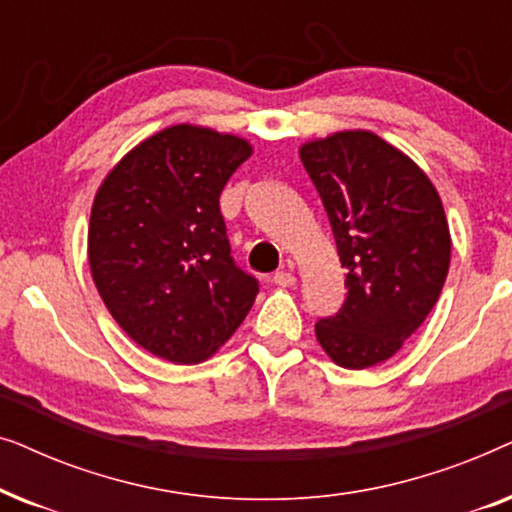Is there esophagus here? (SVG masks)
<instances>
[{
  "label": "esophagus",
  "instance_id": "34e87169",
  "mask_svg": "<svg viewBox=\"0 0 512 512\" xmlns=\"http://www.w3.org/2000/svg\"><path fill=\"white\" fill-rule=\"evenodd\" d=\"M272 282L279 284V286H296V275H293L291 270L282 268V270H277L275 275H272Z\"/></svg>",
  "mask_w": 512,
  "mask_h": 512
}]
</instances>
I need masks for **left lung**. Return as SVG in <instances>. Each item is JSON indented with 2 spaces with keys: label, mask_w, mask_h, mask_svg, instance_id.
Listing matches in <instances>:
<instances>
[{
  "label": "left lung",
  "mask_w": 512,
  "mask_h": 512,
  "mask_svg": "<svg viewBox=\"0 0 512 512\" xmlns=\"http://www.w3.org/2000/svg\"><path fill=\"white\" fill-rule=\"evenodd\" d=\"M347 270V298L317 324L333 363L363 370L394 356L424 324L450 270L443 200L408 153L370 130L300 144Z\"/></svg>",
  "instance_id": "left-lung-1"
}]
</instances>
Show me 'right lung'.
<instances>
[{"mask_svg": "<svg viewBox=\"0 0 512 512\" xmlns=\"http://www.w3.org/2000/svg\"><path fill=\"white\" fill-rule=\"evenodd\" d=\"M249 139L177 123L111 167L88 223V263L116 324L158 359L193 366L226 345L258 284L230 258L219 195Z\"/></svg>", "mask_w": 512, "mask_h": 512, "instance_id": "right-lung-1", "label": "right lung"}]
</instances>
